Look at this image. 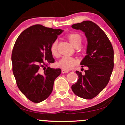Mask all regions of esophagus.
I'll list each match as a JSON object with an SVG mask.
<instances>
[{"label":"esophagus","mask_w":125,"mask_h":125,"mask_svg":"<svg viewBox=\"0 0 125 125\" xmlns=\"http://www.w3.org/2000/svg\"><path fill=\"white\" fill-rule=\"evenodd\" d=\"M61 71H62V73H66L69 72V71H67V70H65V69H62V70H61Z\"/></svg>","instance_id":"esophagus-1"}]
</instances>
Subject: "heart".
Instances as JSON below:
<instances>
[{
	"mask_svg": "<svg viewBox=\"0 0 125 125\" xmlns=\"http://www.w3.org/2000/svg\"><path fill=\"white\" fill-rule=\"evenodd\" d=\"M67 39L72 45L74 48L78 45H80L82 39L80 35L77 33H70L67 35ZM57 42L54 41L51 46V52L53 56L57 55ZM76 65V60L72 57L68 56H64L57 63L59 67L65 70H69L72 68Z\"/></svg>",
	"mask_w": 125,
	"mask_h": 125,
	"instance_id": "obj_1",
	"label": "heart"
}]
</instances>
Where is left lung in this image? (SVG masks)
Here are the masks:
<instances>
[{"mask_svg":"<svg viewBox=\"0 0 125 125\" xmlns=\"http://www.w3.org/2000/svg\"><path fill=\"white\" fill-rule=\"evenodd\" d=\"M72 27L85 33L87 39L86 54L80 62L81 67L86 66L85 74L76 71L77 83L72 86L75 94L84 99L97 96L108 83L114 68V51L105 32L96 24L83 21Z\"/></svg>","mask_w":125,"mask_h":125,"instance_id":"1","label":"left lung"}]
</instances>
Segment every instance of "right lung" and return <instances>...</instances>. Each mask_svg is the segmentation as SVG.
Listing matches in <instances>:
<instances>
[{
    "instance_id": "right-lung-1",
    "label": "right lung",
    "mask_w": 125,
    "mask_h": 125,
    "mask_svg": "<svg viewBox=\"0 0 125 125\" xmlns=\"http://www.w3.org/2000/svg\"><path fill=\"white\" fill-rule=\"evenodd\" d=\"M64 31L36 24L19 36L12 52V71L21 93L32 102L39 103L52 93L54 81L61 74L60 68L40 71L44 61L53 63L51 46Z\"/></svg>"
}]
</instances>
